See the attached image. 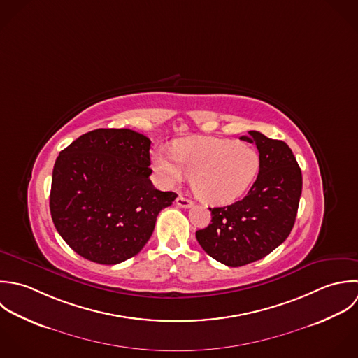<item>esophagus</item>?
<instances>
[{
  "label": "esophagus",
  "instance_id": "esophagus-1",
  "mask_svg": "<svg viewBox=\"0 0 358 358\" xmlns=\"http://www.w3.org/2000/svg\"><path fill=\"white\" fill-rule=\"evenodd\" d=\"M176 204L179 206V207H182V208H190V207H193V201L192 200H189V199H186V197H183V196H178V199H176Z\"/></svg>",
  "mask_w": 358,
  "mask_h": 358
}]
</instances>
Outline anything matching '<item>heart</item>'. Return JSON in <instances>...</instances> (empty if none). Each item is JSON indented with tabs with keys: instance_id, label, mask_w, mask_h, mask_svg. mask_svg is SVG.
<instances>
[{
	"instance_id": "b5f03b06",
	"label": "heart",
	"mask_w": 358,
	"mask_h": 358,
	"mask_svg": "<svg viewBox=\"0 0 358 358\" xmlns=\"http://www.w3.org/2000/svg\"><path fill=\"white\" fill-rule=\"evenodd\" d=\"M258 151L232 138L190 137L175 144L173 155L162 148L152 154V166L173 185L192 178L194 193L204 201L227 204L243 196L259 171Z\"/></svg>"
}]
</instances>
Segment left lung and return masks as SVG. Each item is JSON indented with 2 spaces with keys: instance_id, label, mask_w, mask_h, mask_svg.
Returning <instances> with one entry per match:
<instances>
[{
  "instance_id": "1",
  "label": "left lung",
  "mask_w": 358,
  "mask_h": 358,
  "mask_svg": "<svg viewBox=\"0 0 358 358\" xmlns=\"http://www.w3.org/2000/svg\"><path fill=\"white\" fill-rule=\"evenodd\" d=\"M240 138L258 148V176L243 200L210 208L211 224L196 232L203 250L228 266L258 261L287 238L303 187L301 169L285 141L255 130Z\"/></svg>"
}]
</instances>
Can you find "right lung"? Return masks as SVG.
<instances>
[{
  "mask_svg": "<svg viewBox=\"0 0 358 358\" xmlns=\"http://www.w3.org/2000/svg\"><path fill=\"white\" fill-rule=\"evenodd\" d=\"M151 140L130 129H96L62 150L52 171L50 211L66 244L114 265L136 255L157 217L178 197L151 180Z\"/></svg>",
  "mask_w": 358,
  "mask_h": 358,
  "instance_id": "add662e5",
  "label": "right lung"
}]
</instances>
